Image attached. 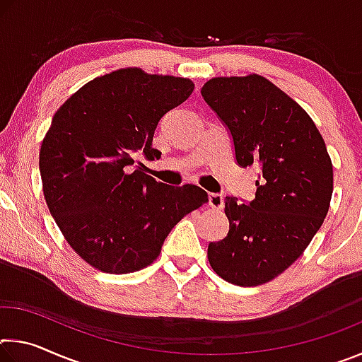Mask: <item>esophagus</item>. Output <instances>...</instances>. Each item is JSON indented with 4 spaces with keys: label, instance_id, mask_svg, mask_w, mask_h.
I'll return each mask as SVG.
<instances>
[{
    "label": "esophagus",
    "instance_id": "34e87169",
    "mask_svg": "<svg viewBox=\"0 0 362 362\" xmlns=\"http://www.w3.org/2000/svg\"><path fill=\"white\" fill-rule=\"evenodd\" d=\"M209 207L216 211H220L223 207V194L220 193H211L209 194Z\"/></svg>",
    "mask_w": 362,
    "mask_h": 362
}]
</instances>
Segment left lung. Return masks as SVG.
Instances as JSON below:
<instances>
[{
	"label": "left lung",
	"instance_id": "obj_1",
	"mask_svg": "<svg viewBox=\"0 0 362 362\" xmlns=\"http://www.w3.org/2000/svg\"><path fill=\"white\" fill-rule=\"evenodd\" d=\"M201 95L228 127L238 164L262 170L254 201L225 198L228 235L209 244L207 259L231 284L269 283L303 254L327 216L334 170L326 144L310 115L255 73L212 78Z\"/></svg>",
	"mask_w": 362,
	"mask_h": 362
}]
</instances>
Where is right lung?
I'll return each mask as SVG.
<instances>
[{
    "label": "right lung",
    "instance_id": "add662e5",
    "mask_svg": "<svg viewBox=\"0 0 362 362\" xmlns=\"http://www.w3.org/2000/svg\"><path fill=\"white\" fill-rule=\"evenodd\" d=\"M188 78L137 66L94 78L65 100L40 150L49 212L71 249L103 273L151 265L170 230L209 198L187 183L164 185L137 156L153 148L159 119L192 95Z\"/></svg>",
    "mask_w": 362,
    "mask_h": 362
}]
</instances>
